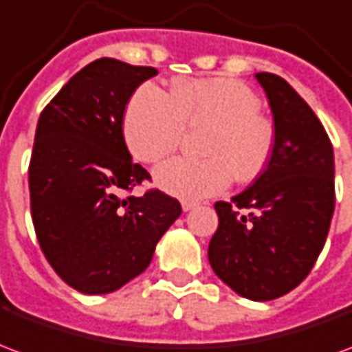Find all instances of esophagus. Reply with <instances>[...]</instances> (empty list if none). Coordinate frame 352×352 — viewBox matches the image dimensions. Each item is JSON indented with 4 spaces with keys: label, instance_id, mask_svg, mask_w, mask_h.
<instances>
[{
    "label": "esophagus",
    "instance_id": "34e87169",
    "mask_svg": "<svg viewBox=\"0 0 352 352\" xmlns=\"http://www.w3.org/2000/svg\"><path fill=\"white\" fill-rule=\"evenodd\" d=\"M183 211H190V209H194V207H198L199 204L198 201H190V199H183Z\"/></svg>",
    "mask_w": 352,
    "mask_h": 352
}]
</instances>
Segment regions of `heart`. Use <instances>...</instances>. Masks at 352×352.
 Listing matches in <instances>:
<instances>
[{
  "label": "heart",
  "mask_w": 352,
  "mask_h": 352,
  "mask_svg": "<svg viewBox=\"0 0 352 352\" xmlns=\"http://www.w3.org/2000/svg\"><path fill=\"white\" fill-rule=\"evenodd\" d=\"M209 126L201 158H173L154 171L162 190L199 199L226 190L236 175L249 183L264 173L275 151V126L260 113V100L241 80H177L171 96L143 85L128 101L122 133L133 158L156 164L173 154L186 128Z\"/></svg>",
  "instance_id": "heart-1"
}]
</instances>
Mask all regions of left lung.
<instances>
[{"instance_id": "left-lung-1", "label": "left lung", "mask_w": 352, "mask_h": 352, "mask_svg": "<svg viewBox=\"0 0 352 352\" xmlns=\"http://www.w3.org/2000/svg\"><path fill=\"white\" fill-rule=\"evenodd\" d=\"M275 122L264 173L232 201H217L219 228L209 264L237 294L267 302L309 275L324 247L336 206L333 148L300 94L273 73L254 75Z\"/></svg>"}]
</instances>
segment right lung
I'll list each match as a JSON object with an SVG mask.
<instances>
[{
	"mask_svg": "<svg viewBox=\"0 0 352 352\" xmlns=\"http://www.w3.org/2000/svg\"><path fill=\"white\" fill-rule=\"evenodd\" d=\"M154 67L100 58L43 109L28 169L39 247L58 277L82 294H107L143 273L181 204L158 188L124 141L126 103ZM128 191V197H120Z\"/></svg>",
	"mask_w": 352,
	"mask_h": 352,
	"instance_id": "right-lung-1",
	"label": "right lung"
}]
</instances>
